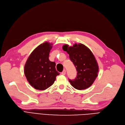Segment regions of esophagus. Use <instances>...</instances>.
<instances>
[{
  "instance_id": "1",
  "label": "esophagus",
  "mask_w": 125,
  "mask_h": 125,
  "mask_svg": "<svg viewBox=\"0 0 125 125\" xmlns=\"http://www.w3.org/2000/svg\"><path fill=\"white\" fill-rule=\"evenodd\" d=\"M62 74L63 75H65L66 74V71H65V70H64L63 71V72H62Z\"/></svg>"
}]
</instances>
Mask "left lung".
Returning a JSON list of instances; mask_svg holds the SVG:
<instances>
[{
  "mask_svg": "<svg viewBox=\"0 0 125 125\" xmlns=\"http://www.w3.org/2000/svg\"><path fill=\"white\" fill-rule=\"evenodd\" d=\"M76 67L77 75L75 79L69 80L76 89L82 90L91 86L98 76L99 67L97 62L90 49L84 45L75 44L68 47L63 46Z\"/></svg>",
  "mask_w": 125,
  "mask_h": 125,
  "instance_id": "obj_1",
  "label": "left lung"
}]
</instances>
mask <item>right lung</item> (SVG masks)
<instances>
[{
    "label": "right lung",
    "instance_id": "obj_1",
    "mask_svg": "<svg viewBox=\"0 0 125 125\" xmlns=\"http://www.w3.org/2000/svg\"><path fill=\"white\" fill-rule=\"evenodd\" d=\"M52 44L45 42L31 52L24 67L27 81L34 89L45 90L52 86L60 73L55 69V63L49 60Z\"/></svg>",
    "mask_w": 125,
    "mask_h": 125
}]
</instances>
